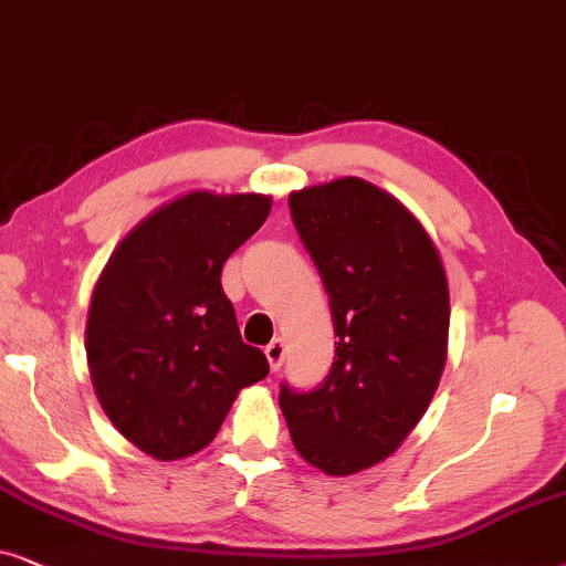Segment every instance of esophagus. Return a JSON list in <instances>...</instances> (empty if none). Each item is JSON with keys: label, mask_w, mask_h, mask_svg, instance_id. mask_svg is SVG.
<instances>
[{"label": "esophagus", "mask_w": 566, "mask_h": 566, "mask_svg": "<svg viewBox=\"0 0 566 566\" xmlns=\"http://www.w3.org/2000/svg\"><path fill=\"white\" fill-rule=\"evenodd\" d=\"M263 354H266L271 370L276 373L279 367H282V361H284V342H282V338H274V342H269L266 349H263Z\"/></svg>", "instance_id": "34e87169"}]
</instances>
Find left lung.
<instances>
[{
    "mask_svg": "<svg viewBox=\"0 0 566 566\" xmlns=\"http://www.w3.org/2000/svg\"><path fill=\"white\" fill-rule=\"evenodd\" d=\"M290 212L338 342L326 380L307 394L282 382L279 406L297 453L349 476L394 453L432 401L448 357L446 269L417 217L361 178L292 191Z\"/></svg>",
    "mask_w": 566,
    "mask_h": 566,
    "instance_id": "obj_1",
    "label": "left lung"
}]
</instances>
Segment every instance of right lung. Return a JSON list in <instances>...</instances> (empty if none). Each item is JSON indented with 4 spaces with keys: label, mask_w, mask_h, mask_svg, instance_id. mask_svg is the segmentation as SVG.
Instances as JSON below:
<instances>
[{
    "label": "right lung",
    "mask_w": 566,
    "mask_h": 566,
    "mask_svg": "<svg viewBox=\"0 0 566 566\" xmlns=\"http://www.w3.org/2000/svg\"><path fill=\"white\" fill-rule=\"evenodd\" d=\"M269 209L263 193L178 196L120 240L97 279L90 378L113 427L157 461L207 448L240 390L269 375L220 282Z\"/></svg>",
    "instance_id": "1"
}]
</instances>
